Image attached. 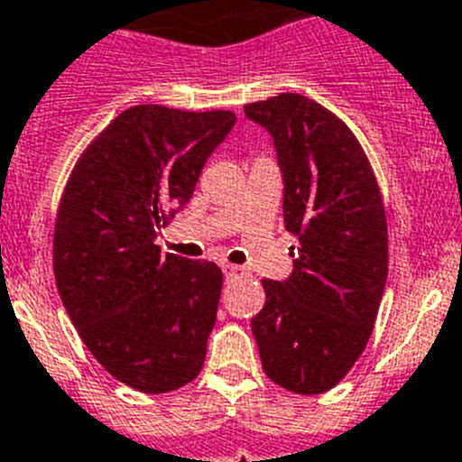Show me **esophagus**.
Returning <instances> with one entry per match:
<instances>
[{
    "instance_id": "34e87169",
    "label": "esophagus",
    "mask_w": 462,
    "mask_h": 462,
    "mask_svg": "<svg viewBox=\"0 0 462 462\" xmlns=\"http://www.w3.org/2000/svg\"><path fill=\"white\" fill-rule=\"evenodd\" d=\"M241 272H244V267H236V264H226V267H223V273H226V276H236V273Z\"/></svg>"
}]
</instances>
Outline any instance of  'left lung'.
Segmentation results:
<instances>
[{
    "label": "left lung",
    "mask_w": 462,
    "mask_h": 462,
    "mask_svg": "<svg viewBox=\"0 0 462 462\" xmlns=\"http://www.w3.org/2000/svg\"><path fill=\"white\" fill-rule=\"evenodd\" d=\"M272 133L282 170V218L299 241L288 281H262L253 318L262 368L292 393H324L371 338L389 272L382 193L355 133L301 94L244 106ZM294 248V246H292Z\"/></svg>",
    "instance_id": "8db88e82"
}]
</instances>
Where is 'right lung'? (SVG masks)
Segmentation results:
<instances>
[{
	"label": "right lung",
	"mask_w": 462,
	"mask_h": 462,
	"mask_svg": "<svg viewBox=\"0 0 462 462\" xmlns=\"http://www.w3.org/2000/svg\"><path fill=\"white\" fill-rule=\"evenodd\" d=\"M236 115L133 106L80 153L61 193L52 267L87 350L124 384L168 393L200 375L223 272L153 244L184 209Z\"/></svg>",
	"instance_id": "obj_1"
}]
</instances>
